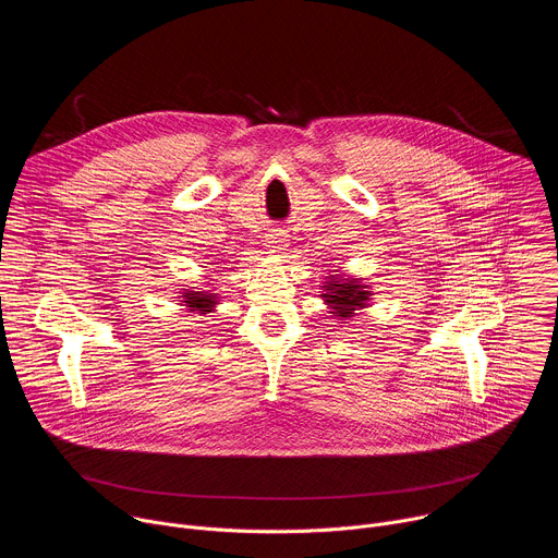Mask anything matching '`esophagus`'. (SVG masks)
Wrapping results in <instances>:
<instances>
[{
	"mask_svg": "<svg viewBox=\"0 0 558 558\" xmlns=\"http://www.w3.org/2000/svg\"><path fill=\"white\" fill-rule=\"evenodd\" d=\"M287 233H284V229H271L269 233H265V241H263V245H265V250H267V254H271V256H278L284 247H287Z\"/></svg>",
	"mask_w": 558,
	"mask_h": 558,
	"instance_id": "34e87169",
	"label": "esophagus"
}]
</instances>
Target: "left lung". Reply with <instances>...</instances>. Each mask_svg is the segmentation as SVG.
Masks as SVG:
<instances>
[{"instance_id": "left-lung-1", "label": "left lung", "mask_w": 558, "mask_h": 558, "mask_svg": "<svg viewBox=\"0 0 558 558\" xmlns=\"http://www.w3.org/2000/svg\"><path fill=\"white\" fill-rule=\"evenodd\" d=\"M325 302L329 304V313H333L340 320H351V317L366 308L371 302V287L362 284L360 278H347V276H327V282L323 284Z\"/></svg>"}]
</instances>
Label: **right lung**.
<instances>
[{"label": "right lung", "mask_w": 558, "mask_h": 558, "mask_svg": "<svg viewBox=\"0 0 558 558\" xmlns=\"http://www.w3.org/2000/svg\"><path fill=\"white\" fill-rule=\"evenodd\" d=\"M181 304L190 308V313H198V315H205V313H211L214 306L218 304V293L214 291H196V287L192 289H183L181 291Z\"/></svg>", "instance_id": "obj_1"}]
</instances>
